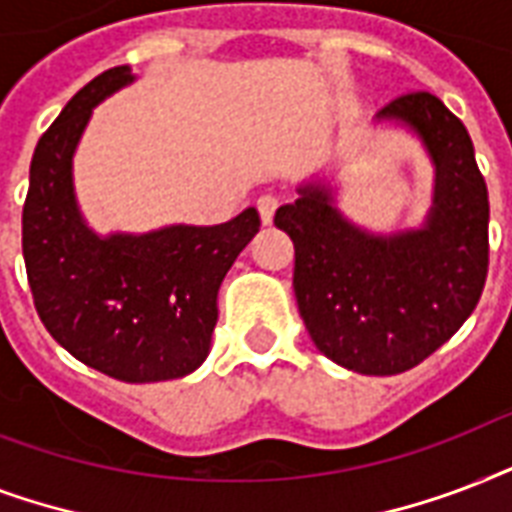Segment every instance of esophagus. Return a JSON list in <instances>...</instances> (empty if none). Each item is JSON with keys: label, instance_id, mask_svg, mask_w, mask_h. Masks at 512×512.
I'll return each instance as SVG.
<instances>
[{"label": "esophagus", "instance_id": "obj_1", "mask_svg": "<svg viewBox=\"0 0 512 512\" xmlns=\"http://www.w3.org/2000/svg\"><path fill=\"white\" fill-rule=\"evenodd\" d=\"M276 209H279V199H276L273 193H263V196L257 199V212H260V217H263L265 225L271 223L273 215H276Z\"/></svg>", "mask_w": 512, "mask_h": 512}]
</instances>
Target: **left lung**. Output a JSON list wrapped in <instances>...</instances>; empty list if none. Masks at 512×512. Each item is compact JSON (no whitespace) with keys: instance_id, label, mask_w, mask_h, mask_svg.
I'll list each match as a JSON object with an SVG mask.
<instances>
[{"instance_id":"left-lung-1","label":"left lung","mask_w":512,"mask_h":512,"mask_svg":"<svg viewBox=\"0 0 512 512\" xmlns=\"http://www.w3.org/2000/svg\"><path fill=\"white\" fill-rule=\"evenodd\" d=\"M382 119L412 127L436 162V204L422 231L372 236L342 220L329 191L300 188L276 212L295 241V295L316 348L358 374H401L465 324L489 271V191L465 124L414 90Z\"/></svg>"}]
</instances>
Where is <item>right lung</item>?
I'll return each instance as SVG.
<instances>
[{
    "label": "right lung",
    "instance_id": "right-lung-1",
    "mask_svg": "<svg viewBox=\"0 0 512 512\" xmlns=\"http://www.w3.org/2000/svg\"><path fill=\"white\" fill-rule=\"evenodd\" d=\"M127 82V66L95 76L36 143L23 260L36 313L71 356L122 382L177 380L207 358L217 289L260 215L249 207L209 228L98 239L76 209L71 156L92 106Z\"/></svg>",
    "mask_w": 512,
    "mask_h": 512
}]
</instances>
